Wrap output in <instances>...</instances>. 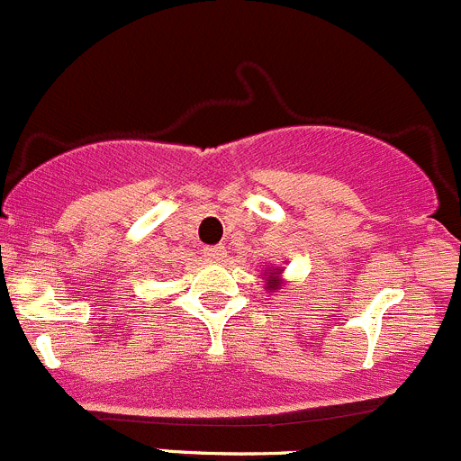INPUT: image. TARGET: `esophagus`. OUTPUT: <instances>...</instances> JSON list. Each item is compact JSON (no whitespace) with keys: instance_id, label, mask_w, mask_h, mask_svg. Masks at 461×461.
<instances>
[{"instance_id":"esophagus-1","label":"esophagus","mask_w":461,"mask_h":461,"mask_svg":"<svg viewBox=\"0 0 461 461\" xmlns=\"http://www.w3.org/2000/svg\"><path fill=\"white\" fill-rule=\"evenodd\" d=\"M224 255H226L224 246H211V249H206V259H211V262H217V259H221Z\"/></svg>"}]
</instances>
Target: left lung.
Segmentation results:
<instances>
[{
    "label": "left lung",
    "mask_w": 461,
    "mask_h": 461,
    "mask_svg": "<svg viewBox=\"0 0 461 461\" xmlns=\"http://www.w3.org/2000/svg\"><path fill=\"white\" fill-rule=\"evenodd\" d=\"M267 289H273V291L280 289V282L276 280V276H273V273H271V276H268V285H267Z\"/></svg>",
    "instance_id": "obj_1"
}]
</instances>
